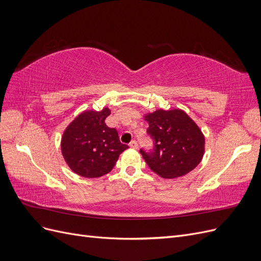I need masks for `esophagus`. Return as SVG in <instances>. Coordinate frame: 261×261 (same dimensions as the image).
I'll return each mask as SVG.
<instances>
[{
  "label": "esophagus",
  "instance_id": "obj_1",
  "mask_svg": "<svg viewBox=\"0 0 261 261\" xmlns=\"http://www.w3.org/2000/svg\"><path fill=\"white\" fill-rule=\"evenodd\" d=\"M129 147H130V148H134V149H137V148H138L137 141H136V140H132L130 143H129Z\"/></svg>",
  "mask_w": 261,
  "mask_h": 261
}]
</instances>
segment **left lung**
Listing matches in <instances>:
<instances>
[{"label":"left lung","mask_w":261,"mask_h":261,"mask_svg":"<svg viewBox=\"0 0 261 261\" xmlns=\"http://www.w3.org/2000/svg\"><path fill=\"white\" fill-rule=\"evenodd\" d=\"M148 136L153 149L141 148L150 170L163 178L183 176L194 170L202 159L204 137L198 126L181 110H158L148 114Z\"/></svg>","instance_id":"left-lung-1"}]
</instances>
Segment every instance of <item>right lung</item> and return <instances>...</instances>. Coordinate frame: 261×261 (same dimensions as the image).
<instances>
[{
	"instance_id": "1",
	"label": "right lung",
	"mask_w": 261,
	"mask_h": 261,
	"mask_svg": "<svg viewBox=\"0 0 261 261\" xmlns=\"http://www.w3.org/2000/svg\"><path fill=\"white\" fill-rule=\"evenodd\" d=\"M110 110L78 115L62 137V153L68 167L84 177H100L111 171L128 146L122 144L115 128L107 126Z\"/></svg>"
}]
</instances>
